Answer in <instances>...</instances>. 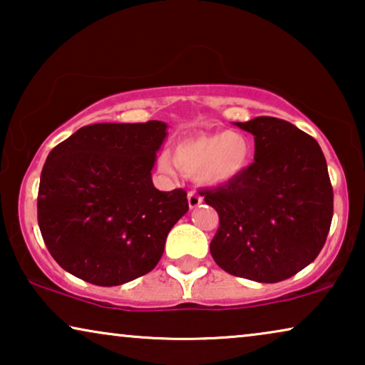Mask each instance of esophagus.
Wrapping results in <instances>:
<instances>
[{
    "instance_id": "obj_1",
    "label": "esophagus",
    "mask_w": 365,
    "mask_h": 365,
    "mask_svg": "<svg viewBox=\"0 0 365 365\" xmlns=\"http://www.w3.org/2000/svg\"><path fill=\"white\" fill-rule=\"evenodd\" d=\"M187 204H189V207H191V209L199 207L202 204V197L197 196L196 192H189L187 194Z\"/></svg>"
}]
</instances>
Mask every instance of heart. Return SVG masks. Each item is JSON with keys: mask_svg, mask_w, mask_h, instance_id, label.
<instances>
[{"mask_svg": "<svg viewBox=\"0 0 365 365\" xmlns=\"http://www.w3.org/2000/svg\"><path fill=\"white\" fill-rule=\"evenodd\" d=\"M251 159V143L241 131L197 133L182 138L173 154L163 153L159 169L168 176H178L179 169L194 174L197 184L221 187L236 181L246 171Z\"/></svg>", "mask_w": 365, "mask_h": 365, "instance_id": "heart-1", "label": "heart"}]
</instances>
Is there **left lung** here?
Listing matches in <instances>:
<instances>
[{
	"instance_id": "1",
	"label": "left lung",
	"mask_w": 365,
	"mask_h": 365,
	"mask_svg": "<svg viewBox=\"0 0 365 365\" xmlns=\"http://www.w3.org/2000/svg\"><path fill=\"white\" fill-rule=\"evenodd\" d=\"M237 128L254 136V163L227 186L201 196L219 214L211 256L232 276L279 282L309 266L324 247L334 194L322 149L279 118Z\"/></svg>"
}]
</instances>
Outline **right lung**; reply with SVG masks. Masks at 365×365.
I'll use <instances>...</instances> for the list:
<instances>
[{"label": "right lung", "instance_id": "1", "mask_svg": "<svg viewBox=\"0 0 365 365\" xmlns=\"http://www.w3.org/2000/svg\"><path fill=\"white\" fill-rule=\"evenodd\" d=\"M166 136L163 121L98 123L48 154L38 224L64 271L111 287L156 267L169 231L189 209L186 191L153 184Z\"/></svg>", "mask_w": 365, "mask_h": 365}]
</instances>
